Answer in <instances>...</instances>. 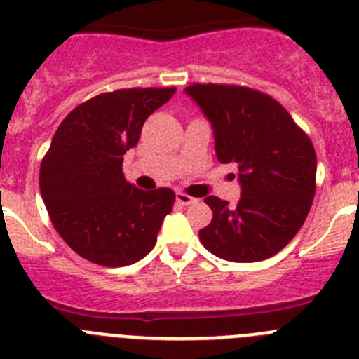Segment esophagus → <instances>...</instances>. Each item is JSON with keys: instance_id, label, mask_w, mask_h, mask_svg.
I'll return each mask as SVG.
<instances>
[{"instance_id": "1", "label": "esophagus", "mask_w": 359, "mask_h": 359, "mask_svg": "<svg viewBox=\"0 0 359 359\" xmlns=\"http://www.w3.org/2000/svg\"><path fill=\"white\" fill-rule=\"evenodd\" d=\"M198 199L192 198V196L185 194V192H177L176 194V203L177 205H182V207H187V205H192V203H196Z\"/></svg>"}]
</instances>
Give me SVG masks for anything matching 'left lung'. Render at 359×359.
I'll return each instance as SVG.
<instances>
[{"label": "left lung", "mask_w": 359, "mask_h": 359, "mask_svg": "<svg viewBox=\"0 0 359 359\" xmlns=\"http://www.w3.org/2000/svg\"><path fill=\"white\" fill-rule=\"evenodd\" d=\"M214 126L215 154L239 167L236 207L205 198L212 221L199 230L210 253L231 262L264 261L300 230L316 190V152L309 136L273 97L237 84H190Z\"/></svg>", "instance_id": "obj_1"}]
</instances>
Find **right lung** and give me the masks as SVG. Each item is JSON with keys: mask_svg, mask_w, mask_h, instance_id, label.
Segmentation results:
<instances>
[{"mask_svg": "<svg viewBox=\"0 0 359 359\" xmlns=\"http://www.w3.org/2000/svg\"><path fill=\"white\" fill-rule=\"evenodd\" d=\"M174 93V86L107 91L79 104L57 128L41 161V196L57 233L86 261L120 268L154 248L176 194L136 189L122 163L149 115Z\"/></svg>", "mask_w": 359, "mask_h": 359, "instance_id": "obj_1", "label": "right lung"}]
</instances>
